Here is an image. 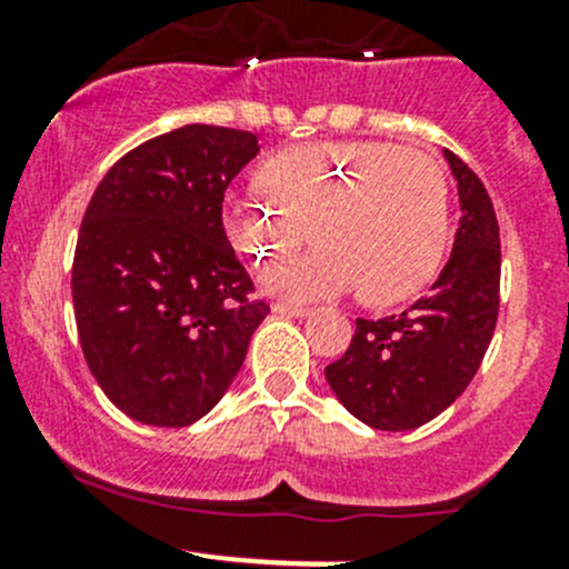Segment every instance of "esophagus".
<instances>
[{
  "mask_svg": "<svg viewBox=\"0 0 569 569\" xmlns=\"http://www.w3.org/2000/svg\"><path fill=\"white\" fill-rule=\"evenodd\" d=\"M272 311L278 313V317H295V319H302V317H308V311H311V308H306V306H295V302H278V306H274Z\"/></svg>",
  "mask_w": 569,
  "mask_h": 569,
  "instance_id": "1",
  "label": "esophagus"
}]
</instances>
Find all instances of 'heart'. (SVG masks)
Here are the masks:
<instances>
[{
    "label": "heart",
    "instance_id": "obj_1",
    "mask_svg": "<svg viewBox=\"0 0 569 569\" xmlns=\"http://www.w3.org/2000/svg\"><path fill=\"white\" fill-rule=\"evenodd\" d=\"M267 186L231 189L226 231L252 258L317 237L311 250L267 263L261 289L311 302L352 291L369 302L416 295L449 237V178L418 148L393 142H308L267 164Z\"/></svg>",
    "mask_w": 569,
    "mask_h": 569
}]
</instances>
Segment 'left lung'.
I'll return each instance as SVG.
<instances>
[{"label": "left lung", "mask_w": 569, "mask_h": 569, "mask_svg": "<svg viewBox=\"0 0 569 569\" xmlns=\"http://www.w3.org/2000/svg\"><path fill=\"white\" fill-rule=\"evenodd\" d=\"M460 192L455 250L427 297L386 319H358L341 360L325 369L358 421L407 432L455 405L479 371L498 321L501 237L492 200L457 153L443 151Z\"/></svg>", "instance_id": "obj_1"}]
</instances>
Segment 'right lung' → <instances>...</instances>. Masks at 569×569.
<instances>
[{
    "label": "right lung",
    "instance_id": "1",
    "mask_svg": "<svg viewBox=\"0 0 569 569\" xmlns=\"http://www.w3.org/2000/svg\"><path fill=\"white\" fill-rule=\"evenodd\" d=\"M256 153L250 131L189 123L118 159L90 198L71 272L79 343L134 421L203 418L267 319L222 226L228 183Z\"/></svg>",
    "mask_w": 569,
    "mask_h": 569
}]
</instances>
